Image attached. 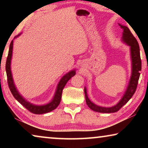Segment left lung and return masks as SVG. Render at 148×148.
I'll return each instance as SVG.
<instances>
[{
	"instance_id": "8db88e82",
	"label": "left lung",
	"mask_w": 148,
	"mask_h": 148,
	"mask_svg": "<svg viewBox=\"0 0 148 148\" xmlns=\"http://www.w3.org/2000/svg\"><path fill=\"white\" fill-rule=\"evenodd\" d=\"M121 28L123 29V34L121 37V40L126 44L127 46L130 47V52H131V58L132 62V73L131 78L129 80V83L127 87L126 91L122 97L121 99L119 101L116 105L112 107H102L98 106L94 104L90 101L87 95V89L84 87L85 96H86V101L87 106L90 109L95 112H100V113H114L118 111L124 105L128 102L131 97L133 96L134 93L136 91L138 82L140 77V72L142 69V62L140 59V48L139 45L136 39L131 33L128 27L121 24H119Z\"/></svg>"
}]
</instances>
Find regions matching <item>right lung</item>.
Wrapping results in <instances>:
<instances>
[{
  "mask_svg": "<svg viewBox=\"0 0 148 148\" xmlns=\"http://www.w3.org/2000/svg\"><path fill=\"white\" fill-rule=\"evenodd\" d=\"M21 34V33H20L19 34L17 35V36H15L14 39L20 36ZM14 40L11 42L10 45L8 55L6 62V72L7 75V79H8V84L12 94L13 95L14 98L16 99L20 104H21L25 108H26L29 111L32 112V113L35 114H42L51 112L52 110H55L59 106L61 100L62 90H63L65 85L67 83V82H68L72 77H73L74 75L76 74V70H72V71L69 72L68 73H66L62 77V78L60 79L58 85H57L56 91V92H55L53 99H52L51 101H50L49 103L44 105H35L32 104L29 101H27V100L25 99L23 97H22V95L19 93L18 90L17 89L16 86H15L13 77H12L11 71V60L12 57V50H13Z\"/></svg>",
  "mask_w": 148,
  "mask_h": 148,
  "instance_id": "add662e5",
  "label": "right lung"
}]
</instances>
